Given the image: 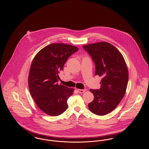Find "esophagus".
I'll return each mask as SVG.
<instances>
[{
  "label": "esophagus",
  "instance_id": "obj_1",
  "mask_svg": "<svg viewBox=\"0 0 149 149\" xmlns=\"http://www.w3.org/2000/svg\"><path fill=\"white\" fill-rule=\"evenodd\" d=\"M86 91V89H78V92L79 93H83L85 92Z\"/></svg>",
  "mask_w": 149,
  "mask_h": 149
}]
</instances>
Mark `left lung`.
<instances>
[{"mask_svg":"<svg viewBox=\"0 0 149 149\" xmlns=\"http://www.w3.org/2000/svg\"><path fill=\"white\" fill-rule=\"evenodd\" d=\"M95 64V75L102 79L99 89H91L94 100L89 103V110L104 116L114 110L123 98L128 81L127 67L120 52L112 45L95 43L83 46Z\"/></svg>","mask_w":149,"mask_h":149,"instance_id":"obj_1","label":"left lung"}]
</instances>
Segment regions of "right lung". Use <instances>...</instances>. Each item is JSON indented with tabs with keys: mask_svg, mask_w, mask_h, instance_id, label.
<instances>
[{
	"mask_svg": "<svg viewBox=\"0 0 149 149\" xmlns=\"http://www.w3.org/2000/svg\"><path fill=\"white\" fill-rule=\"evenodd\" d=\"M79 49L64 43H52L34 57L29 74L30 93L38 108L51 116L64 113L74 89L58 85V74L68 58Z\"/></svg>",
	"mask_w": 149,
	"mask_h": 149,
	"instance_id": "add662e5",
	"label": "right lung"
}]
</instances>
